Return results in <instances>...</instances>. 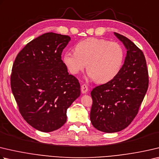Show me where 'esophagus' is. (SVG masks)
I'll use <instances>...</instances> for the list:
<instances>
[{"mask_svg":"<svg viewBox=\"0 0 159 159\" xmlns=\"http://www.w3.org/2000/svg\"><path fill=\"white\" fill-rule=\"evenodd\" d=\"M88 91V86L86 85L85 84L82 85H81V92H82V93L83 94H85V93H87Z\"/></svg>","mask_w":159,"mask_h":159,"instance_id":"1","label":"esophagus"}]
</instances>
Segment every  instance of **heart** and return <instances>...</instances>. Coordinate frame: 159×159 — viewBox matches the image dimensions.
I'll list each match as a JSON object with an SVG mask.
<instances>
[{
    "label": "heart",
    "mask_w": 159,
    "mask_h": 159,
    "mask_svg": "<svg viewBox=\"0 0 159 159\" xmlns=\"http://www.w3.org/2000/svg\"><path fill=\"white\" fill-rule=\"evenodd\" d=\"M125 56V50L117 42L88 38L77 43L75 52L65 53L62 61L74 75L84 70L87 65L89 79L103 83L112 80L120 73Z\"/></svg>",
    "instance_id": "b5f03b06"
}]
</instances>
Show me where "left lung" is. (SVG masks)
Wrapping results in <instances>:
<instances>
[{
  "instance_id": "8db88e82",
  "label": "left lung",
  "mask_w": 159,
  "mask_h": 159,
  "mask_svg": "<svg viewBox=\"0 0 159 159\" xmlns=\"http://www.w3.org/2000/svg\"><path fill=\"white\" fill-rule=\"evenodd\" d=\"M126 49L120 73L91 92L90 121L95 129L105 133L122 131L138 112L149 85L148 71L143 51L126 37L114 33Z\"/></svg>"
}]
</instances>
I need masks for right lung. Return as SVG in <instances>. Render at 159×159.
Returning a JSON list of instances; mask_svg holds the SVG:
<instances>
[{"label": "right lung", "mask_w": 159, "mask_h": 159, "mask_svg": "<svg viewBox=\"0 0 159 159\" xmlns=\"http://www.w3.org/2000/svg\"><path fill=\"white\" fill-rule=\"evenodd\" d=\"M71 37L47 33L25 45L14 60L11 88L19 112L38 131L51 132L67 121V108L80 94L79 80L62 60Z\"/></svg>", "instance_id": "obj_1"}]
</instances>
